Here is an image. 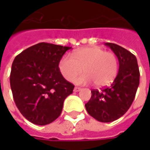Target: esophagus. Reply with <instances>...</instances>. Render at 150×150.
Returning a JSON list of instances; mask_svg holds the SVG:
<instances>
[{
	"instance_id": "esophagus-1",
	"label": "esophagus",
	"mask_w": 150,
	"mask_h": 150,
	"mask_svg": "<svg viewBox=\"0 0 150 150\" xmlns=\"http://www.w3.org/2000/svg\"><path fill=\"white\" fill-rule=\"evenodd\" d=\"M81 88H78V87H75L74 88V89H73V91L75 92V93H78V92H79V91H81Z\"/></svg>"
}]
</instances>
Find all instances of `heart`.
<instances>
[{"label":"heart","instance_id":"heart-1","mask_svg":"<svg viewBox=\"0 0 150 150\" xmlns=\"http://www.w3.org/2000/svg\"><path fill=\"white\" fill-rule=\"evenodd\" d=\"M85 72L78 79L76 77L82 69ZM59 69L67 81L77 84H89L94 82L98 87L107 86L116 78L118 62L116 56L99 47L79 49L72 56H64L59 62Z\"/></svg>","mask_w":150,"mask_h":150}]
</instances>
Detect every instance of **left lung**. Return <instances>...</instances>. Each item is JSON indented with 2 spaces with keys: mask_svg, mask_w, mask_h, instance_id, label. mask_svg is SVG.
<instances>
[{
  "mask_svg": "<svg viewBox=\"0 0 150 150\" xmlns=\"http://www.w3.org/2000/svg\"><path fill=\"white\" fill-rule=\"evenodd\" d=\"M105 45L118 57V72L110 87L91 91L85 108L96 120L109 123L122 117L131 106L139 84V70L136 57L128 50L114 43Z\"/></svg>",
  "mask_w": 150,
  "mask_h": 150,
  "instance_id": "obj_1",
  "label": "left lung"
}]
</instances>
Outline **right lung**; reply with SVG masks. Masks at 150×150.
Returning <instances> with one entry per match:
<instances>
[{
	"label": "right lung",
	"instance_id": "obj_1",
	"mask_svg": "<svg viewBox=\"0 0 150 150\" xmlns=\"http://www.w3.org/2000/svg\"><path fill=\"white\" fill-rule=\"evenodd\" d=\"M70 47L41 42L15 57L10 83L16 105L31 123L51 124L60 116L63 102L74 86L62 77L58 67Z\"/></svg>",
	"mask_w": 150,
	"mask_h": 150
}]
</instances>
